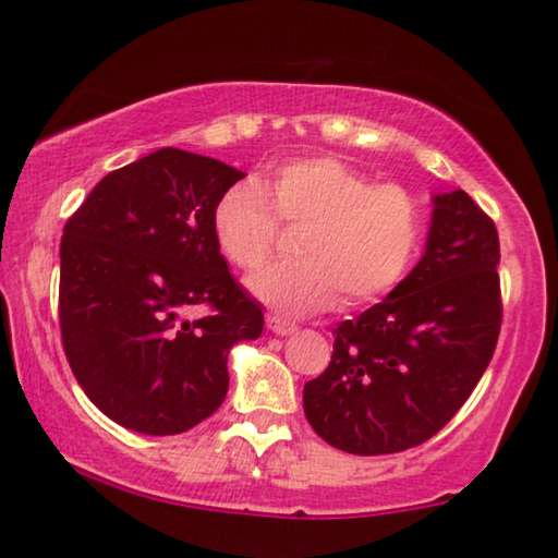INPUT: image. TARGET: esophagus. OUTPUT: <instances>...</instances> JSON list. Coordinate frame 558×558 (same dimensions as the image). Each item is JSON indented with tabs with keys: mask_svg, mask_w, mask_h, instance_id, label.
<instances>
[{
	"mask_svg": "<svg viewBox=\"0 0 558 558\" xmlns=\"http://www.w3.org/2000/svg\"><path fill=\"white\" fill-rule=\"evenodd\" d=\"M268 329L272 335H278V337H288V335H295V325L292 323H286V319H280V317H276V315H268Z\"/></svg>",
	"mask_w": 558,
	"mask_h": 558,
	"instance_id": "obj_1",
	"label": "esophagus"
}]
</instances>
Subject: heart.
Listing matches in <instances>:
<instances>
[{"instance_id":"1","label":"heart","mask_w":558,"mask_h":558,"mask_svg":"<svg viewBox=\"0 0 558 558\" xmlns=\"http://www.w3.org/2000/svg\"><path fill=\"white\" fill-rule=\"evenodd\" d=\"M302 229L300 260L280 263L248 280L253 295L290 317L323 313L337 302L364 305L389 292L418 253L423 214L399 184H374L369 174L337 157L280 165L270 182H239L211 214L223 258L256 270L276 251V217Z\"/></svg>"}]
</instances>
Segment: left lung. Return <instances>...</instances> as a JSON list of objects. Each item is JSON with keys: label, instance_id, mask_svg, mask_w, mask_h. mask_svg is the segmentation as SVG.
<instances>
[{"label": "left lung", "instance_id": "obj_1", "mask_svg": "<svg viewBox=\"0 0 558 558\" xmlns=\"http://www.w3.org/2000/svg\"><path fill=\"white\" fill-rule=\"evenodd\" d=\"M499 239L456 189L433 196L426 251L389 295L335 329L332 362L305 384L310 426L354 456L421 446L446 426L495 354Z\"/></svg>", "mask_w": 558, "mask_h": 558}]
</instances>
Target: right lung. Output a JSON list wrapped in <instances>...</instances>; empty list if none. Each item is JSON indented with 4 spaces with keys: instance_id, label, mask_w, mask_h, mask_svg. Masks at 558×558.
Returning a JSON list of instances; mask_svg holds the SVG:
<instances>
[{
    "instance_id": "right-lung-1",
    "label": "right lung",
    "mask_w": 558,
    "mask_h": 558,
    "mask_svg": "<svg viewBox=\"0 0 558 558\" xmlns=\"http://www.w3.org/2000/svg\"><path fill=\"white\" fill-rule=\"evenodd\" d=\"M245 174L162 147L120 167L63 226L59 319L71 372L98 409L145 436H177L219 409L229 352L263 310L214 239L219 196ZM194 306L210 313L192 318Z\"/></svg>"
}]
</instances>
